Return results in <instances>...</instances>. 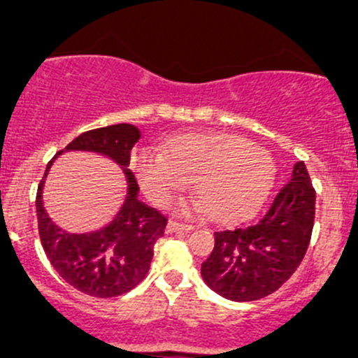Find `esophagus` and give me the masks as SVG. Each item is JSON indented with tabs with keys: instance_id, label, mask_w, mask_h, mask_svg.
<instances>
[{
	"instance_id": "1",
	"label": "esophagus",
	"mask_w": 358,
	"mask_h": 358,
	"mask_svg": "<svg viewBox=\"0 0 358 358\" xmlns=\"http://www.w3.org/2000/svg\"><path fill=\"white\" fill-rule=\"evenodd\" d=\"M191 229H193V226L180 224V222H174V221H171L167 226H165V233H167V235H172V233H182V231L187 233L191 231Z\"/></svg>"
}]
</instances>
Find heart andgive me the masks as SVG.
I'll return each mask as SVG.
<instances>
[{"instance_id": "b5f03b06", "label": "heart", "mask_w": 358, "mask_h": 358, "mask_svg": "<svg viewBox=\"0 0 358 358\" xmlns=\"http://www.w3.org/2000/svg\"><path fill=\"white\" fill-rule=\"evenodd\" d=\"M130 171L141 193L155 205H164L186 189L193 179L198 198L178 205L210 212L219 224H236L252 217L268 200L275 165L263 150L242 137L226 134H187L164 146V153L144 150L134 155Z\"/></svg>"}]
</instances>
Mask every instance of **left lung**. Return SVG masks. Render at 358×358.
Masks as SVG:
<instances>
[{
  "label": "left lung",
  "mask_w": 358,
  "mask_h": 358,
  "mask_svg": "<svg viewBox=\"0 0 358 358\" xmlns=\"http://www.w3.org/2000/svg\"><path fill=\"white\" fill-rule=\"evenodd\" d=\"M313 219L315 189L298 162L263 217L214 233V250L201 263V278L215 294L238 303L271 294L303 261Z\"/></svg>",
  "instance_id": "left-lung-1"
}]
</instances>
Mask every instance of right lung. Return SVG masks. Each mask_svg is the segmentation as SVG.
<instances>
[{
    "label": "right lung",
    "mask_w": 358,
    "mask_h": 358,
    "mask_svg": "<svg viewBox=\"0 0 358 358\" xmlns=\"http://www.w3.org/2000/svg\"><path fill=\"white\" fill-rule=\"evenodd\" d=\"M139 139L136 127L120 123L81 134L55 155L92 152L120 167L127 180L126 196L119 212L101 229L73 234L51 221L43 203V189L53 160L38 187V229L48 261L67 284L94 298H115L139 285L150 270L155 243L164 236L167 224L160 212L139 200V187L129 171L130 151Z\"/></svg>",
    "instance_id": "right-lung-1"
}]
</instances>
